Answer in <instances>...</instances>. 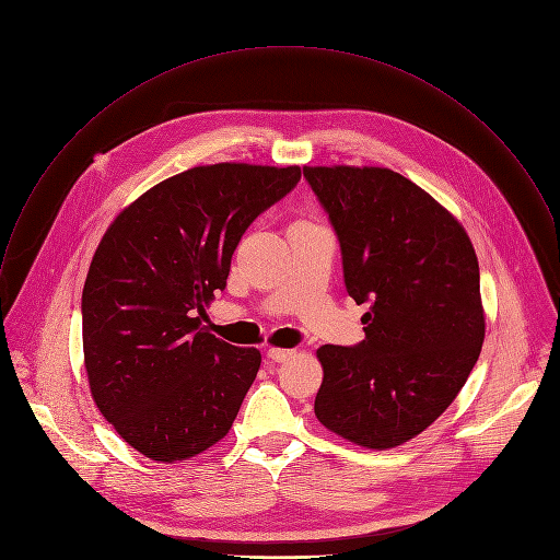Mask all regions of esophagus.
Masks as SVG:
<instances>
[{"label": "esophagus", "instance_id": "34e87169", "mask_svg": "<svg viewBox=\"0 0 560 560\" xmlns=\"http://www.w3.org/2000/svg\"><path fill=\"white\" fill-rule=\"evenodd\" d=\"M293 353H295V351H291V349H269V351H267V358H269L271 362H278V364H280V362H287L289 358H293Z\"/></svg>", "mask_w": 560, "mask_h": 560}]
</instances>
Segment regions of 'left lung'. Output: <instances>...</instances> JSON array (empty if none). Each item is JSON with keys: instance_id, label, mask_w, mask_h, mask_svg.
<instances>
[{"instance_id": "obj_1", "label": "left lung", "mask_w": 560, "mask_h": 560, "mask_svg": "<svg viewBox=\"0 0 560 560\" xmlns=\"http://www.w3.org/2000/svg\"><path fill=\"white\" fill-rule=\"evenodd\" d=\"M342 252L366 338L324 345L315 417L384 451L425 430L475 369L486 319L479 262L459 222L386 167H304Z\"/></svg>"}]
</instances>
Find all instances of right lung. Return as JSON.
I'll use <instances>...</instances> for the list:
<instances>
[{
  "label": "right lung",
  "mask_w": 560,
  "mask_h": 560,
  "mask_svg": "<svg viewBox=\"0 0 560 560\" xmlns=\"http://www.w3.org/2000/svg\"><path fill=\"white\" fill-rule=\"evenodd\" d=\"M300 176L295 165L194 167L105 232L81 295L85 371L101 415L148 459L183 462L230 432L260 353L218 340L200 315L228 287L243 234Z\"/></svg>",
  "instance_id": "right-lung-1"
}]
</instances>
